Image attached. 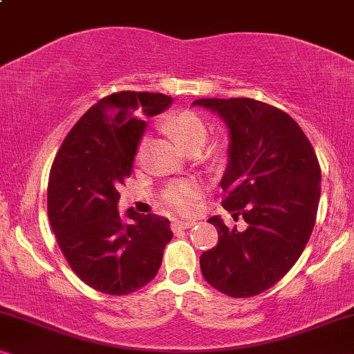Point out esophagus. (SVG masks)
Listing matches in <instances>:
<instances>
[{
  "instance_id": "1",
  "label": "esophagus",
  "mask_w": 354,
  "mask_h": 354,
  "mask_svg": "<svg viewBox=\"0 0 354 354\" xmlns=\"http://www.w3.org/2000/svg\"><path fill=\"white\" fill-rule=\"evenodd\" d=\"M195 224H196L195 221H172L171 229H172L174 232H180V230L190 229V227H193Z\"/></svg>"
}]
</instances>
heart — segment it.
I'll use <instances>...</instances> for the list:
<instances>
[{
	"mask_svg": "<svg viewBox=\"0 0 354 354\" xmlns=\"http://www.w3.org/2000/svg\"><path fill=\"white\" fill-rule=\"evenodd\" d=\"M164 127L176 138V142L185 149L203 147L207 138V127L200 115L195 113H178L164 120ZM145 143H140L137 158H142ZM198 190L193 183H172L164 192V200L177 211H192L196 205Z\"/></svg>",
	"mask_w": 354,
	"mask_h": 354,
	"instance_id": "b5f03b06",
	"label": "heart"
}]
</instances>
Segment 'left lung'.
Instances as JSON below:
<instances>
[{
    "label": "left lung",
    "mask_w": 354,
    "mask_h": 354,
    "mask_svg": "<svg viewBox=\"0 0 354 354\" xmlns=\"http://www.w3.org/2000/svg\"><path fill=\"white\" fill-rule=\"evenodd\" d=\"M229 129L222 206L246 222L229 229L209 217L219 240L200 256L203 277L221 293L248 298L266 292L293 268L316 222L321 167L313 145L287 113L251 98L193 101Z\"/></svg>",
    "instance_id": "obj_1"
}]
</instances>
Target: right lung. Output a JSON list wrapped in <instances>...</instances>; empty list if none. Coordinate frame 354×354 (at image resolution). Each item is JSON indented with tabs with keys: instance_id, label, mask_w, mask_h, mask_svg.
<instances>
[{
	"instance_id": "obj_1",
	"label": "right lung",
	"mask_w": 354,
	"mask_h": 354,
	"mask_svg": "<svg viewBox=\"0 0 354 354\" xmlns=\"http://www.w3.org/2000/svg\"><path fill=\"white\" fill-rule=\"evenodd\" d=\"M171 96L119 91L82 115L62 142L48 180V217L72 270L106 295H129L156 277L172 239L169 219L119 214V188L130 177L147 122Z\"/></svg>"
}]
</instances>
